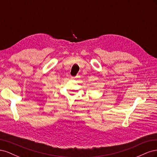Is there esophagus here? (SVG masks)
I'll use <instances>...</instances> for the list:
<instances>
[{
  "label": "esophagus",
  "instance_id": "esophagus-1",
  "mask_svg": "<svg viewBox=\"0 0 157 157\" xmlns=\"http://www.w3.org/2000/svg\"><path fill=\"white\" fill-rule=\"evenodd\" d=\"M76 78H77V77H71V78H72V79H75Z\"/></svg>",
  "mask_w": 157,
  "mask_h": 157
}]
</instances>
